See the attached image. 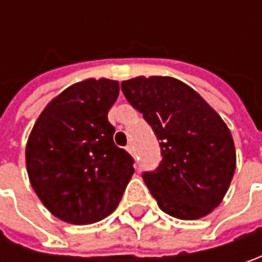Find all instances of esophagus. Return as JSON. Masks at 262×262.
<instances>
[{"mask_svg":"<svg viewBox=\"0 0 262 262\" xmlns=\"http://www.w3.org/2000/svg\"><path fill=\"white\" fill-rule=\"evenodd\" d=\"M126 151H128L129 155H134V147L131 146V144H129V146H126Z\"/></svg>","mask_w":262,"mask_h":262,"instance_id":"esophagus-1","label":"esophagus"}]
</instances>
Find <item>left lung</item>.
Masks as SVG:
<instances>
[{
	"label": "left lung",
	"mask_w": 262,
	"mask_h": 262,
	"mask_svg": "<svg viewBox=\"0 0 262 262\" xmlns=\"http://www.w3.org/2000/svg\"><path fill=\"white\" fill-rule=\"evenodd\" d=\"M121 87L160 140L163 159L155 172L143 175L160 210L181 220L208 216L223 201L236 169L226 122L173 77L138 76Z\"/></svg>",
	"instance_id": "obj_1"
}]
</instances>
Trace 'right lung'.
<instances>
[{"mask_svg":"<svg viewBox=\"0 0 262 262\" xmlns=\"http://www.w3.org/2000/svg\"><path fill=\"white\" fill-rule=\"evenodd\" d=\"M119 83L86 78L55 96L36 119L26 144V167L51 214L92 225L115 210L134 173L133 157L114 143L107 112Z\"/></svg>","mask_w":262,"mask_h":262,"instance_id":"obj_1","label":"right lung"}]
</instances>
